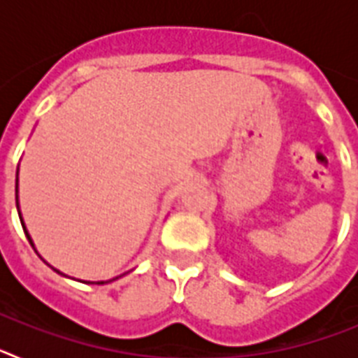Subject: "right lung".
Wrapping results in <instances>:
<instances>
[{"mask_svg": "<svg viewBox=\"0 0 358 358\" xmlns=\"http://www.w3.org/2000/svg\"><path fill=\"white\" fill-rule=\"evenodd\" d=\"M24 233H27V238L30 240V243H31V238H30V235H28V231H27V227H24ZM31 248H34V243H31ZM110 281V280H109ZM107 283V281H106ZM98 285H103V281H98Z\"/></svg>", "mask_w": 358, "mask_h": 358, "instance_id": "obj_1", "label": "right lung"}]
</instances>
